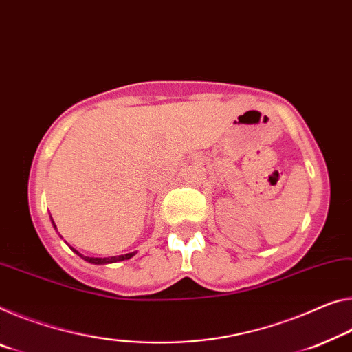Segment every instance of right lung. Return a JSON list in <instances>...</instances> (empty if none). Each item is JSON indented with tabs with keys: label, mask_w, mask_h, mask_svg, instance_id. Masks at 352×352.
<instances>
[{
	"label": "right lung",
	"mask_w": 352,
	"mask_h": 352,
	"mask_svg": "<svg viewBox=\"0 0 352 352\" xmlns=\"http://www.w3.org/2000/svg\"><path fill=\"white\" fill-rule=\"evenodd\" d=\"M74 252H76L80 256H82L86 261H89V263H96V265H104V263H116V261H124V260H128L131 258L133 255H135V252H130V254H125V255H114V256H106V258H96V256H85L81 255L78 250L74 249Z\"/></svg>",
	"instance_id": "add662e5"
}]
</instances>
